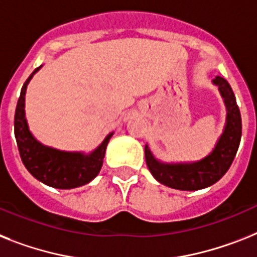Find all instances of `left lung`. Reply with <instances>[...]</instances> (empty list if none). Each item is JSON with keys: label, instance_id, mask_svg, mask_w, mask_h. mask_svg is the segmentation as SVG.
<instances>
[{"label": "left lung", "instance_id": "1", "mask_svg": "<svg viewBox=\"0 0 257 257\" xmlns=\"http://www.w3.org/2000/svg\"><path fill=\"white\" fill-rule=\"evenodd\" d=\"M213 82L218 85L227 107V122L214 151L201 162L190 164H164L152 156L146 146V164L151 175L160 184L179 190H198L213 185L228 171L238 152L241 138V116L235 94L227 80L217 76Z\"/></svg>", "mask_w": 257, "mask_h": 257}]
</instances>
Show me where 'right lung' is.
Wrapping results in <instances>:
<instances>
[{
	"label": "right lung",
	"instance_id": "right-lung-1",
	"mask_svg": "<svg viewBox=\"0 0 257 257\" xmlns=\"http://www.w3.org/2000/svg\"><path fill=\"white\" fill-rule=\"evenodd\" d=\"M39 69L40 67H38L23 84L14 115V134L22 163L35 179L52 188L72 189L85 185L99 173L105 158L106 146L113 134H109L101 146L90 155L59 151L40 144L30 133L25 116L27 84Z\"/></svg>",
	"mask_w": 257,
	"mask_h": 257
}]
</instances>
